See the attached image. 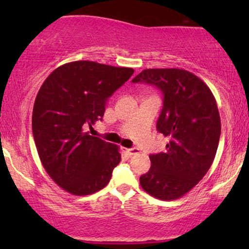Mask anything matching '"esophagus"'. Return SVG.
<instances>
[{"mask_svg":"<svg viewBox=\"0 0 249 249\" xmlns=\"http://www.w3.org/2000/svg\"><path fill=\"white\" fill-rule=\"evenodd\" d=\"M126 152L130 154V156H133V154L138 153V150H137V148H127Z\"/></svg>","mask_w":249,"mask_h":249,"instance_id":"obj_1","label":"esophagus"}]
</instances>
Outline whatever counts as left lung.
Listing matches in <instances>:
<instances>
[{"label": "left lung", "instance_id": "8db88e82", "mask_svg": "<svg viewBox=\"0 0 249 249\" xmlns=\"http://www.w3.org/2000/svg\"><path fill=\"white\" fill-rule=\"evenodd\" d=\"M160 89L162 110L157 130L168 138L166 152L151 154L141 177L142 190L160 200H176L204 178L218 150L221 122L212 91L187 70L145 69L132 79Z\"/></svg>", "mask_w": 249, "mask_h": 249}]
</instances>
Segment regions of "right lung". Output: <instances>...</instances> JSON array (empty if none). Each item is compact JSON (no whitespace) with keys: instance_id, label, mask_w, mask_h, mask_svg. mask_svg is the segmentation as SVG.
<instances>
[{"instance_id":"add662e5","label":"right lung","mask_w":249,"mask_h":249,"mask_svg":"<svg viewBox=\"0 0 249 249\" xmlns=\"http://www.w3.org/2000/svg\"><path fill=\"white\" fill-rule=\"evenodd\" d=\"M131 68L91 61L63 64L48 76L33 110V134L43 167L75 196L101 191L121 161L119 147L90 136L108 97L133 75Z\"/></svg>"}]
</instances>
